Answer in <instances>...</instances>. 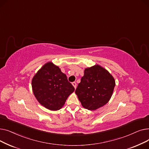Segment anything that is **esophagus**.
Wrapping results in <instances>:
<instances>
[{"instance_id": "obj_1", "label": "esophagus", "mask_w": 149, "mask_h": 149, "mask_svg": "<svg viewBox=\"0 0 149 149\" xmlns=\"http://www.w3.org/2000/svg\"><path fill=\"white\" fill-rule=\"evenodd\" d=\"M72 85L74 86V88L75 89H76V88H77V83H75V82H72Z\"/></svg>"}]
</instances>
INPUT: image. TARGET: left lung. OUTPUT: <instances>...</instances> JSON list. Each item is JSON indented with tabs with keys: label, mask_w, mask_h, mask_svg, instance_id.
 Wrapping results in <instances>:
<instances>
[{
	"label": "left lung",
	"mask_w": 149,
	"mask_h": 149,
	"mask_svg": "<svg viewBox=\"0 0 149 149\" xmlns=\"http://www.w3.org/2000/svg\"><path fill=\"white\" fill-rule=\"evenodd\" d=\"M115 86L112 75L104 68L95 65L85 69L75 93L83 107L94 111L108 103Z\"/></svg>",
	"instance_id": "left-lung-1"
}]
</instances>
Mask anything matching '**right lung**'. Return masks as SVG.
<instances>
[{"mask_svg": "<svg viewBox=\"0 0 149 149\" xmlns=\"http://www.w3.org/2000/svg\"><path fill=\"white\" fill-rule=\"evenodd\" d=\"M32 88L38 102L51 111L60 109L75 90L66 74L51 62L46 63L34 75Z\"/></svg>", "mask_w": 149, "mask_h": 149, "instance_id": "add662e5", "label": "right lung"}]
</instances>
